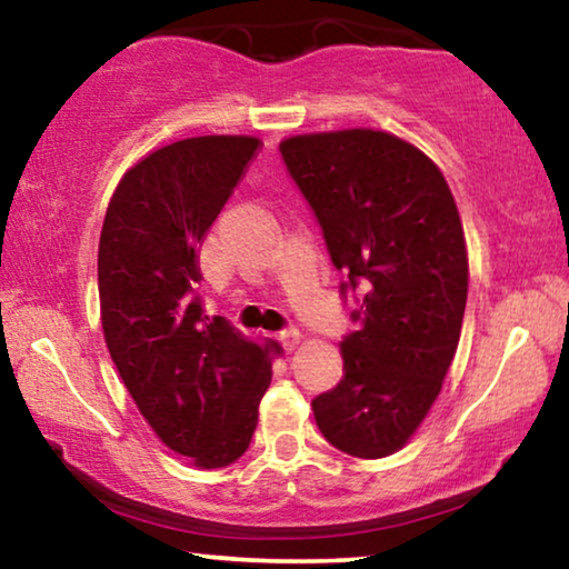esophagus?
I'll use <instances>...</instances> for the list:
<instances>
[{
    "mask_svg": "<svg viewBox=\"0 0 569 569\" xmlns=\"http://www.w3.org/2000/svg\"><path fill=\"white\" fill-rule=\"evenodd\" d=\"M278 340H281V346L286 350H293L301 342V332L296 330V327H286V330L278 332Z\"/></svg>",
    "mask_w": 569,
    "mask_h": 569,
    "instance_id": "esophagus-1",
    "label": "esophagus"
}]
</instances>
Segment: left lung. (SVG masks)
I'll return each mask as SVG.
<instances>
[{
    "instance_id": "obj_1",
    "label": "left lung",
    "mask_w": 569,
    "mask_h": 569,
    "mask_svg": "<svg viewBox=\"0 0 569 569\" xmlns=\"http://www.w3.org/2000/svg\"><path fill=\"white\" fill-rule=\"evenodd\" d=\"M281 157L346 273L340 293H358L342 379L311 410L335 448L381 459L426 420L459 346L469 288L459 211L420 149L373 128L291 136Z\"/></svg>"
}]
</instances>
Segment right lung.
Here are the masks:
<instances>
[{"mask_svg":"<svg viewBox=\"0 0 569 569\" xmlns=\"http://www.w3.org/2000/svg\"><path fill=\"white\" fill-rule=\"evenodd\" d=\"M260 147L252 136H196L123 174L100 231L98 286L110 358L167 448L201 469L252 441L270 353L198 296V244Z\"/></svg>","mask_w":569,"mask_h":569,"instance_id":"1","label":"right lung"}]
</instances>
